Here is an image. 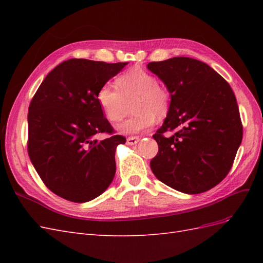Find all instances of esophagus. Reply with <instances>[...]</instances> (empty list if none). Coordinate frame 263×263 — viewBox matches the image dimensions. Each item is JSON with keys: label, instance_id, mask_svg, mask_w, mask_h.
<instances>
[{"label": "esophagus", "instance_id": "1", "mask_svg": "<svg viewBox=\"0 0 263 263\" xmlns=\"http://www.w3.org/2000/svg\"><path fill=\"white\" fill-rule=\"evenodd\" d=\"M138 141H139V138H138V137H128V138H127V140H126L127 145H130V146L136 145Z\"/></svg>", "mask_w": 263, "mask_h": 263}]
</instances>
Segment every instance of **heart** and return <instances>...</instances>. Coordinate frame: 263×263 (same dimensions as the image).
<instances>
[{
    "label": "heart",
    "mask_w": 263,
    "mask_h": 263,
    "mask_svg": "<svg viewBox=\"0 0 263 263\" xmlns=\"http://www.w3.org/2000/svg\"><path fill=\"white\" fill-rule=\"evenodd\" d=\"M114 86L105 84L98 91L97 99L110 123L122 122L133 102L135 114L118 127L125 135L137 134L162 119L170 109V92L157 82L156 77L142 69H132L116 78Z\"/></svg>",
    "instance_id": "obj_1"
}]
</instances>
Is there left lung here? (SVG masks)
I'll return each instance as SVG.
<instances>
[{"instance_id": "1", "label": "left lung", "mask_w": 263, "mask_h": 263, "mask_svg": "<svg viewBox=\"0 0 263 263\" xmlns=\"http://www.w3.org/2000/svg\"><path fill=\"white\" fill-rule=\"evenodd\" d=\"M170 92V109L154 135L159 146L150 168L158 180L198 194L225 179L242 140V124L232 87L206 63L174 57L149 62ZM174 131L165 138L164 133Z\"/></svg>"}]
</instances>
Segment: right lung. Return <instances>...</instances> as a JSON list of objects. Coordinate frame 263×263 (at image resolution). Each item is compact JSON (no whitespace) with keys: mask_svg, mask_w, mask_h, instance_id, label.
Here are the masks:
<instances>
[{"mask_svg":"<svg viewBox=\"0 0 263 263\" xmlns=\"http://www.w3.org/2000/svg\"><path fill=\"white\" fill-rule=\"evenodd\" d=\"M127 63L63 61L45 78L30 102V161L45 185L65 200L89 202L114 179L116 147L126 138L114 135L97 94ZM103 132L111 136L95 138Z\"/></svg>","mask_w":263,"mask_h":263,"instance_id":"add662e5","label":"right lung"}]
</instances>
